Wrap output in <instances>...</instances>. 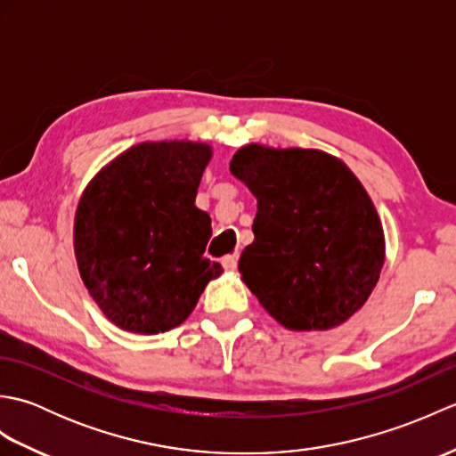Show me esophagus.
Instances as JSON below:
<instances>
[{
  "label": "esophagus",
  "mask_w": 456,
  "mask_h": 456,
  "mask_svg": "<svg viewBox=\"0 0 456 456\" xmlns=\"http://www.w3.org/2000/svg\"><path fill=\"white\" fill-rule=\"evenodd\" d=\"M223 266H225L227 270H235L237 268V263H239V253H233V255H227L223 256Z\"/></svg>",
  "instance_id": "1"
}]
</instances>
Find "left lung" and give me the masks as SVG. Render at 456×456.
<instances>
[{
    "label": "left lung",
    "mask_w": 456,
    "mask_h": 456,
    "mask_svg": "<svg viewBox=\"0 0 456 456\" xmlns=\"http://www.w3.org/2000/svg\"><path fill=\"white\" fill-rule=\"evenodd\" d=\"M229 170L256 198L240 280L292 331H327L361 309L380 278L382 221L346 164L317 149L240 147Z\"/></svg>",
    "instance_id": "8db88e82"
}]
</instances>
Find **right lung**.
Segmentation results:
<instances>
[{
  "label": "right lung",
  "mask_w": 456,
  "mask_h": 456,
  "mask_svg": "<svg viewBox=\"0 0 456 456\" xmlns=\"http://www.w3.org/2000/svg\"><path fill=\"white\" fill-rule=\"evenodd\" d=\"M211 157L208 142H139L86 186L74 217L76 263L94 302L123 331L178 327L221 276V265L203 256L211 217L196 208Z\"/></svg>",
  "instance_id": "add662e5"
}]
</instances>
